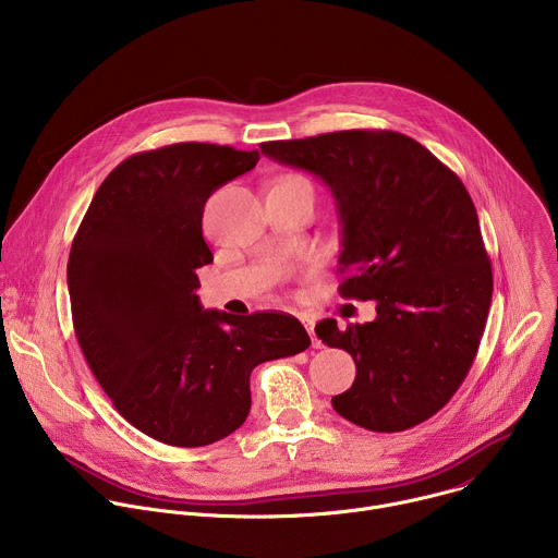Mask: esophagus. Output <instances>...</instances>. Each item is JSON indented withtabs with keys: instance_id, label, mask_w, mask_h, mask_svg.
I'll return each instance as SVG.
<instances>
[{
	"instance_id": "1",
	"label": "esophagus",
	"mask_w": 558,
	"mask_h": 558,
	"mask_svg": "<svg viewBox=\"0 0 558 558\" xmlns=\"http://www.w3.org/2000/svg\"><path fill=\"white\" fill-rule=\"evenodd\" d=\"M302 325H304V329H306V331H308V336H311V344H313V349H323V342L317 340V338H315V333H313L315 323H313V320H308V317H306V320H302Z\"/></svg>"
}]
</instances>
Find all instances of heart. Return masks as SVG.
I'll return each mask as SVG.
<instances>
[{
	"label": "heart",
	"mask_w": 558,
	"mask_h": 558,
	"mask_svg": "<svg viewBox=\"0 0 558 558\" xmlns=\"http://www.w3.org/2000/svg\"><path fill=\"white\" fill-rule=\"evenodd\" d=\"M280 181H306V179H302V177H298V174H287V177H282Z\"/></svg>",
	"instance_id": "obj_1"
}]
</instances>
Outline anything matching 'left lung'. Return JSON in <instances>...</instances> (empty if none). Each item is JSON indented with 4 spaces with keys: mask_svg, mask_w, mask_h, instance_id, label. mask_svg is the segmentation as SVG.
I'll return each instance as SVG.
<instances>
[{
    "mask_svg": "<svg viewBox=\"0 0 558 558\" xmlns=\"http://www.w3.org/2000/svg\"><path fill=\"white\" fill-rule=\"evenodd\" d=\"M282 166L331 190L342 222V298L373 300V323L315 325L355 362V381L331 404L373 433L413 428L465 379L480 349L493 267L480 218L459 177L415 138L344 130L260 143Z\"/></svg>",
    "mask_w": 558,
    "mask_h": 558,
    "instance_id": "obj_1",
    "label": "left lung"
}]
</instances>
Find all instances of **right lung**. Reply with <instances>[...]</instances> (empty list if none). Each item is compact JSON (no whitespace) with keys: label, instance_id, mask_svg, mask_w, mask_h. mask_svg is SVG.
I'll return each mask as SVG.
<instances>
[{"label":"right lung","instance_id":"1","mask_svg":"<svg viewBox=\"0 0 558 558\" xmlns=\"http://www.w3.org/2000/svg\"><path fill=\"white\" fill-rule=\"evenodd\" d=\"M258 149L174 143L119 163L72 241V325L114 409L147 437L209 446L241 428L250 375L308 349L289 313L203 311L196 269L207 198L258 163Z\"/></svg>","mask_w":558,"mask_h":558}]
</instances>
